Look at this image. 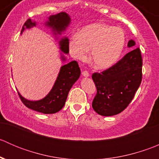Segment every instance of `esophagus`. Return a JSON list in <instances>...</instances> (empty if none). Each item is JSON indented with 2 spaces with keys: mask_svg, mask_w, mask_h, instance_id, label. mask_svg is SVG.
<instances>
[{
  "mask_svg": "<svg viewBox=\"0 0 159 159\" xmlns=\"http://www.w3.org/2000/svg\"><path fill=\"white\" fill-rule=\"evenodd\" d=\"M82 75L84 77H89V72L88 70H84L82 72Z\"/></svg>",
  "mask_w": 159,
  "mask_h": 159,
  "instance_id": "1",
  "label": "esophagus"
}]
</instances>
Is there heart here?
<instances>
[{
	"mask_svg": "<svg viewBox=\"0 0 159 159\" xmlns=\"http://www.w3.org/2000/svg\"><path fill=\"white\" fill-rule=\"evenodd\" d=\"M125 41V34L121 28L97 23L84 27L78 35H73L69 48L72 55L79 60H84L91 48L93 65L98 69H105L118 61Z\"/></svg>",
	"mask_w": 159,
	"mask_h": 159,
	"instance_id": "1",
	"label": "heart"
}]
</instances>
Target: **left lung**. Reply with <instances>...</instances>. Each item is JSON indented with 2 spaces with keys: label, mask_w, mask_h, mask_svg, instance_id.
Masks as SVG:
<instances>
[{
  "label": "left lung",
  "mask_w": 159,
  "mask_h": 159,
  "mask_svg": "<svg viewBox=\"0 0 159 159\" xmlns=\"http://www.w3.org/2000/svg\"><path fill=\"white\" fill-rule=\"evenodd\" d=\"M135 42L129 41L133 47ZM92 79L97 89L92 108L98 115L112 116L123 111L134 98L142 79V57L139 48L127 53L108 69L94 72Z\"/></svg>",
  "instance_id": "1"
}]
</instances>
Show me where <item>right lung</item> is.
I'll return each instance as SVG.
<instances>
[{"instance_id":"right-lung-1","label":"right lung","mask_w":159,"mask_h":159,"mask_svg":"<svg viewBox=\"0 0 159 159\" xmlns=\"http://www.w3.org/2000/svg\"><path fill=\"white\" fill-rule=\"evenodd\" d=\"M48 19L46 25L52 28L53 30L58 34L65 30L70 23L69 16L65 12L50 16ZM35 25V22H32L30 19H28L22 27L21 33L25 30V27L26 28H30ZM60 48L64 53L68 54L69 52V41L68 38H65L62 39L60 41ZM62 60H65L64 57H62ZM80 75L81 70L78 62L76 61H72L61 68L59 75L52 89L45 98L36 102H31L24 98L19 93L18 95L24 105L30 109L44 114L56 113L64 107L68 98V92L72 85L78 79Z\"/></svg>"}]
</instances>
